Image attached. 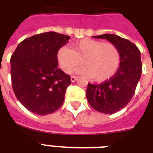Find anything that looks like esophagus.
<instances>
[{
    "label": "esophagus",
    "mask_w": 153,
    "mask_h": 153,
    "mask_svg": "<svg viewBox=\"0 0 153 153\" xmlns=\"http://www.w3.org/2000/svg\"><path fill=\"white\" fill-rule=\"evenodd\" d=\"M77 79H78V77L77 76H71V80L72 82H74Z\"/></svg>",
    "instance_id": "34e87169"
}]
</instances>
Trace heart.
I'll list each match as a JSON object with an SVG mask.
<instances>
[{"instance_id":"b5f03b06","label":"heart","mask_w":153,"mask_h":153,"mask_svg":"<svg viewBox=\"0 0 153 153\" xmlns=\"http://www.w3.org/2000/svg\"><path fill=\"white\" fill-rule=\"evenodd\" d=\"M61 69L70 74L81 64L78 73L93 78L98 82L107 81L116 74L121 63V53L114 44L83 39L73 44V49L62 47L57 52Z\"/></svg>"}]
</instances>
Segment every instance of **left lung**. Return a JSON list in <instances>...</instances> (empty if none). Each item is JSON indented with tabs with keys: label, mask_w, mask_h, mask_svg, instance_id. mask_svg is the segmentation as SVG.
<instances>
[{
	"label": "left lung",
	"mask_w": 153,
	"mask_h": 153,
	"mask_svg": "<svg viewBox=\"0 0 153 153\" xmlns=\"http://www.w3.org/2000/svg\"><path fill=\"white\" fill-rule=\"evenodd\" d=\"M105 39L114 44L121 53V63L111 79L100 84L88 83L86 98L95 110L112 114L126 106L135 93L142 71L140 51L129 40L114 34L94 36Z\"/></svg>",
	"instance_id": "8db88e82"
}]
</instances>
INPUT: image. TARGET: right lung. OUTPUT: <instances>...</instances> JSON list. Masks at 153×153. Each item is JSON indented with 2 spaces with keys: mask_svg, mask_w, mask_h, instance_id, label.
Segmentation results:
<instances>
[{
  "mask_svg": "<svg viewBox=\"0 0 153 153\" xmlns=\"http://www.w3.org/2000/svg\"><path fill=\"white\" fill-rule=\"evenodd\" d=\"M70 36L48 32L24 39L11 57L12 86L29 111L46 115L63 103L71 77L58 68L57 52Z\"/></svg>",
  "mask_w": 153,
  "mask_h": 153,
  "instance_id": "right-lung-1",
  "label": "right lung"
}]
</instances>
